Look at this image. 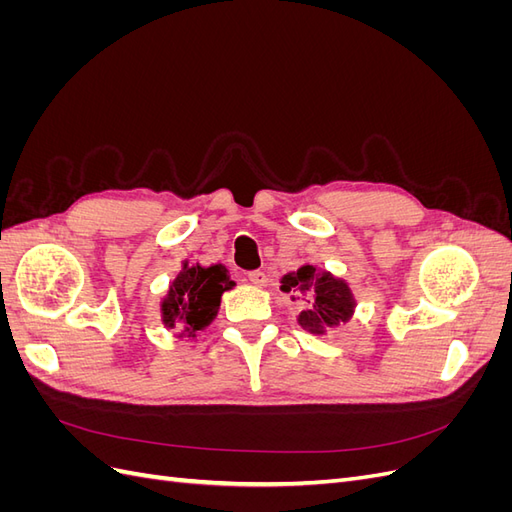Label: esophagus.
<instances>
[{
  "label": "esophagus",
  "mask_w": 512,
  "mask_h": 512,
  "mask_svg": "<svg viewBox=\"0 0 512 512\" xmlns=\"http://www.w3.org/2000/svg\"><path fill=\"white\" fill-rule=\"evenodd\" d=\"M247 280H250L254 286H267L269 277L265 271H250L247 273Z\"/></svg>",
  "instance_id": "34e87169"
}]
</instances>
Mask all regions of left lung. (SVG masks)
Listing matches in <instances>:
<instances>
[{
    "label": "left lung",
    "mask_w": 512,
    "mask_h": 512,
    "mask_svg": "<svg viewBox=\"0 0 512 512\" xmlns=\"http://www.w3.org/2000/svg\"><path fill=\"white\" fill-rule=\"evenodd\" d=\"M284 292H297L309 303V309L299 314V324L314 335H324L337 324L348 322L354 314V297L350 286L333 277L329 271H318L314 265H303L294 273L282 277ZM299 297H292L299 299Z\"/></svg>",
    "instance_id": "1"
}]
</instances>
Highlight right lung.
Returning <instances> with one entry per match:
<instances>
[{"label": "right lung", "instance_id": "add662e5", "mask_svg": "<svg viewBox=\"0 0 512 512\" xmlns=\"http://www.w3.org/2000/svg\"><path fill=\"white\" fill-rule=\"evenodd\" d=\"M235 286L224 265L200 267L183 262V269L170 284L162 301V322L168 329H177L179 337H196L218 316L220 299Z\"/></svg>", "mask_w": 512, "mask_h": 512}]
</instances>
